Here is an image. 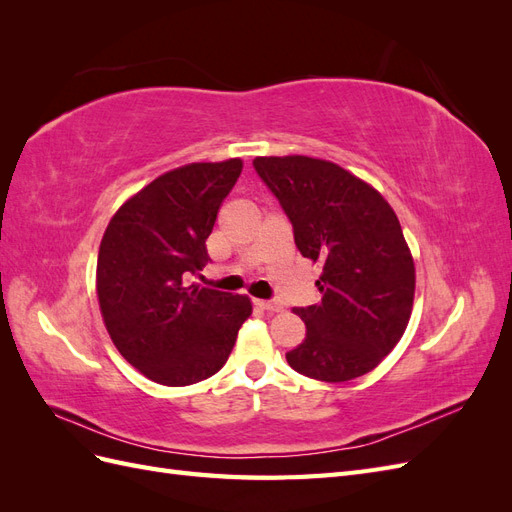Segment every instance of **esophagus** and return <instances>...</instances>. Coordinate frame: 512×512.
<instances>
[{"label":"esophagus","mask_w":512,"mask_h":512,"mask_svg":"<svg viewBox=\"0 0 512 512\" xmlns=\"http://www.w3.org/2000/svg\"><path fill=\"white\" fill-rule=\"evenodd\" d=\"M260 309H267V312H271V314H277V312H284V307L277 303V301H262V299H256L254 301Z\"/></svg>","instance_id":"34e87169"}]
</instances>
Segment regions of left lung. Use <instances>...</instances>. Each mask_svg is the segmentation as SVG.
<instances>
[{
    "label": "left lung",
    "mask_w": 512,
    "mask_h": 512,
    "mask_svg": "<svg viewBox=\"0 0 512 512\" xmlns=\"http://www.w3.org/2000/svg\"><path fill=\"white\" fill-rule=\"evenodd\" d=\"M254 168L280 200L299 252L322 265V299L297 307L305 339L286 354L299 374L346 382L376 369L404 335L416 271L386 198L335 162L260 156Z\"/></svg>",
    "instance_id": "obj_1"
}]
</instances>
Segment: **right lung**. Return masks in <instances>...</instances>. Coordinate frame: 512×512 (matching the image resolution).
<instances>
[{
	"label": "right lung",
	"mask_w": 512,
	"mask_h": 512,
	"mask_svg": "<svg viewBox=\"0 0 512 512\" xmlns=\"http://www.w3.org/2000/svg\"><path fill=\"white\" fill-rule=\"evenodd\" d=\"M243 170L241 158L192 162L153 179L108 222L96 290L115 348L149 380L188 386L220 371L241 324L245 294L188 284L207 265V237Z\"/></svg>",
	"instance_id": "obj_1"
}]
</instances>
